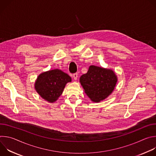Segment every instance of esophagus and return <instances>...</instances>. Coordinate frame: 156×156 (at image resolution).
<instances>
[{"label": "esophagus", "mask_w": 156, "mask_h": 156, "mask_svg": "<svg viewBox=\"0 0 156 156\" xmlns=\"http://www.w3.org/2000/svg\"><path fill=\"white\" fill-rule=\"evenodd\" d=\"M78 76V74L77 73H74V74L73 75V78H74V80H77Z\"/></svg>", "instance_id": "esophagus-1"}]
</instances>
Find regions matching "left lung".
<instances>
[{
  "label": "left lung",
  "mask_w": 156,
  "mask_h": 156,
  "mask_svg": "<svg viewBox=\"0 0 156 156\" xmlns=\"http://www.w3.org/2000/svg\"><path fill=\"white\" fill-rule=\"evenodd\" d=\"M80 82L91 100L99 102L114 90L117 76L112 70L91 65L87 72L81 76Z\"/></svg>",
  "instance_id": "left-lung-1"
}]
</instances>
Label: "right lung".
<instances>
[{
	"instance_id": "obj_1",
	"label": "right lung",
	"mask_w": 156,
	"mask_h": 156,
	"mask_svg": "<svg viewBox=\"0 0 156 156\" xmlns=\"http://www.w3.org/2000/svg\"><path fill=\"white\" fill-rule=\"evenodd\" d=\"M71 81L68 74L55 69L41 73L35 81L34 87L42 99L53 103L62 94L66 84Z\"/></svg>"
}]
</instances>
